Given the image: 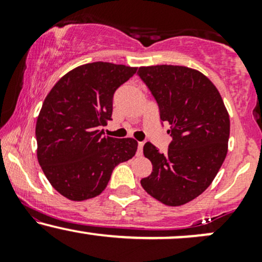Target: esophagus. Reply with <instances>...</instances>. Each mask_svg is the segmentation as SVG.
<instances>
[{"mask_svg": "<svg viewBox=\"0 0 262 262\" xmlns=\"http://www.w3.org/2000/svg\"><path fill=\"white\" fill-rule=\"evenodd\" d=\"M143 146H144L143 141H139V143H138V151H137L138 156L143 155Z\"/></svg>", "mask_w": 262, "mask_h": 262, "instance_id": "34e87169", "label": "esophagus"}]
</instances>
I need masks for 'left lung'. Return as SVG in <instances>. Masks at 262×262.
Here are the masks:
<instances>
[{"label": "left lung", "instance_id": "1", "mask_svg": "<svg viewBox=\"0 0 262 262\" xmlns=\"http://www.w3.org/2000/svg\"><path fill=\"white\" fill-rule=\"evenodd\" d=\"M140 79L171 125L172 137L165 154L151 143L144 155L152 164L141 186L166 206H182L208 188L228 151L229 114L217 87L194 69L179 65L141 66Z\"/></svg>", "mask_w": 262, "mask_h": 262}]
</instances>
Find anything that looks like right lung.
<instances>
[{
	"label": "right lung",
	"mask_w": 262,
	"mask_h": 262,
	"mask_svg": "<svg viewBox=\"0 0 262 262\" xmlns=\"http://www.w3.org/2000/svg\"><path fill=\"white\" fill-rule=\"evenodd\" d=\"M137 68L96 61L75 68L48 93L39 112L37 156L48 181L71 201L101 194L114 167L135 155L133 138L103 137L113 95Z\"/></svg>",
	"instance_id": "1"
}]
</instances>
